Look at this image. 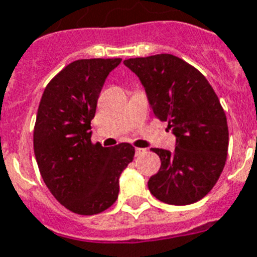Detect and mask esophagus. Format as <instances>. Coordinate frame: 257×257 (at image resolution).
<instances>
[{
    "instance_id": "esophagus-1",
    "label": "esophagus",
    "mask_w": 257,
    "mask_h": 257,
    "mask_svg": "<svg viewBox=\"0 0 257 257\" xmlns=\"http://www.w3.org/2000/svg\"><path fill=\"white\" fill-rule=\"evenodd\" d=\"M136 156L137 157H140V156H143V154L147 153V149H144V148H136Z\"/></svg>"
}]
</instances>
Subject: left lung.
Listing matches in <instances>:
<instances>
[{
    "instance_id": "1",
    "label": "left lung",
    "mask_w": 257,
    "mask_h": 257,
    "mask_svg": "<svg viewBox=\"0 0 257 257\" xmlns=\"http://www.w3.org/2000/svg\"><path fill=\"white\" fill-rule=\"evenodd\" d=\"M124 64L143 84L150 109L176 136V149L153 148L161 168L149 178L154 197L168 204L198 202L214 187L228 149L226 113L203 75L172 54L132 58Z\"/></svg>"
}]
</instances>
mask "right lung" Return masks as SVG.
Listing matches in <instances>:
<instances>
[{
    "instance_id": "1",
    "label": "right lung",
    "mask_w": 257,
    "mask_h": 257,
    "mask_svg": "<svg viewBox=\"0 0 257 257\" xmlns=\"http://www.w3.org/2000/svg\"><path fill=\"white\" fill-rule=\"evenodd\" d=\"M121 63L80 59L60 71L42 95L34 128L41 176L56 201L80 215L107 210L118 195V178L133 161L135 148L91 143V120L105 79Z\"/></svg>"
}]
</instances>
